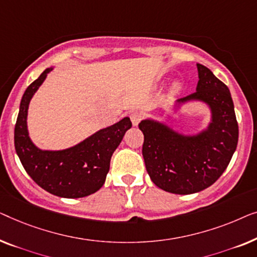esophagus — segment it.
Listing matches in <instances>:
<instances>
[{
  "instance_id": "obj_1",
  "label": "esophagus",
  "mask_w": 257,
  "mask_h": 257,
  "mask_svg": "<svg viewBox=\"0 0 257 257\" xmlns=\"http://www.w3.org/2000/svg\"><path fill=\"white\" fill-rule=\"evenodd\" d=\"M143 118V114L141 111H133L130 114V120L133 122V125H137L141 122V120Z\"/></svg>"
}]
</instances>
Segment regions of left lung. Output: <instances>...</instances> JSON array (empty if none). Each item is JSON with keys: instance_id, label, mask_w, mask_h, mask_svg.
<instances>
[{"instance_id": "obj_1", "label": "left lung", "mask_w": 257, "mask_h": 257, "mask_svg": "<svg viewBox=\"0 0 257 257\" xmlns=\"http://www.w3.org/2000/svg\"><path fill=\"white\" fill-rule=\"evenodd\" d=\"M197 91L177 102L207 103L212 121L193 136L178 134L154 120L139 124L144 135L142 154L155 185L166 192L191 194L214 184L228 166L238 140V125L230 92L204 65L197 64Z\"/></svg>"}]
</instances>
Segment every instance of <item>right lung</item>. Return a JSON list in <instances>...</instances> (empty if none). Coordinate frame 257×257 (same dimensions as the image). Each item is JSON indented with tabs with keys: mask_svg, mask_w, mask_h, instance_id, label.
<instances>
[{
	"mask_svg": "<svg viewBox=\"0 0 257 257\" xmlns=\"http://www.w3.org/2000/svg\"><path fill=\"white\" fill-rule=\"evenodd\" d=\"M52 67L46 68L22 96L15 124V149L28 175L51 194L63 198L89 196L104 184L110 158L125 132L132 128L129 117L101 129L77 146L59 151L41 150L31 142L27 127L31 97L45 80Z\"/></svg>",
	"mask_w": 257,
	"mask_h": 257,
	"instance_id": "1",
	"label": "right lung"
}]
</instances>
